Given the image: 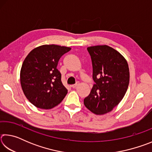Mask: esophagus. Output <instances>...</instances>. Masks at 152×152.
Returning a JSON list of instances; mask_svg holds the SVG:
<instances>
[{
	"label": "esophagus",
	"mask_w": 152,
	"mask_h": 152,
	"mask_svg": "<svg viewBox=\"0 0 152 152\" xmlns=\"http://www.w3.org/2000/svg\"><path fill=\"white\" fill-rule=\"evenodd\" d=\"M78 83H76L75 84H73V85H72L71 86H72V88H76V87L78 86Z\"/></svg>",
	"instance_id": "1"
}]
</instances>
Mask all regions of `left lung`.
<instances>
[{
    "mask_svg": "<svg viewBox=\"0 0 152 152\" xmlns=\"http://www.w3.org/2000/svg\"><path fill=\"white\" fill-rule=\"evenodd\" d=\"M92 64L95 82L84 99L87 109L96 115L111 111L123 99L129 83V70L124 57L108 45L87 48Z\"/></svg>",
    "mask_w": 152,
    "mask_h": 152,
    "instance_id": "1",
    "label": "left lung"
}]
</instances>
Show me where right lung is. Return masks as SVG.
Segmentation results:
<instances>
[{
  "label": "right lung",
  "instance_id": "right-lung-1",
  "mask_svg": "<svg viewBox=\"0 0 152 152\" xmlns=\"http://www.w3.org/2000/svg\"><path fill=\"white\" fill-rule=\"evenodd\" d=\"M70 48L43 45L31 51L23 63L20 81L25 96L36 107L52 109L62 101L68 90L57 69L59 60Z\"/></svg>",
  "mask_w": 152,
  "mask_h": 152
}]
</instances>
